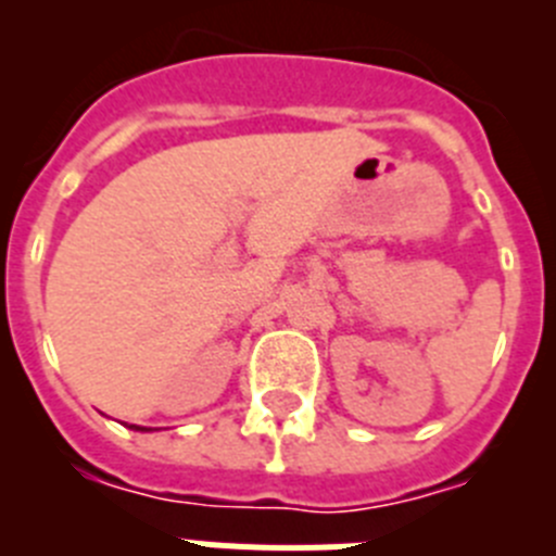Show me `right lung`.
<instances>
[{
	"mask_svg": "<svg viewBox=\"0 0 556 556\" xmlns=\"http://www.w3.org/2000/svg\"><path fill=\"white\" fill-rule=\"evenodd\" d=\"M130 429H136V431H150V429H141V426H130Z\"/></svg>",
	"mask_w": 556,
	"mask_h": 556,
	"instance_id": "add662e5",
	"label": "right lung"
}]
</instances>
